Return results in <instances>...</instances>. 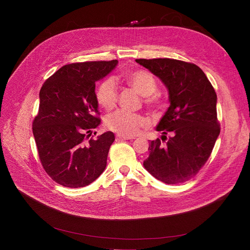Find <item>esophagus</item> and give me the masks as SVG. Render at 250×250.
Listing matches in <instances>:
<instances>
[{
  "mask_svg": "<svg viewBox=\"0 0 250 250\" xmlns=\"http://www.w3.org/2000/svg\"><path fill=\"white\" fill-rule=\"evenodd\" d=\"M117 140H134V137H127V136H122V135H117L116 136Z\"/></svg>",
  "mask_w": 250,
  "mask_h": 250,
  "instance_id": "34e87169",
  "label": "esophagus"
}]
</instances>
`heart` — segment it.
Wrapping results in <instances>:
<instances>
[{
	"instance_id": "b5f03b06",
	"label": "heart",
	"mask_w": 250,
	"mask_h": 250,
	"mask_svg": "<svg viewBox=\"0 0 250 250\" xmlns=\"http://www.w3.org/2000/svg\"><path fill=\"white\" fill-rule=\"evenodd\" d=\"M125 80L126 84L137 91L144 101L150 107L158 106L160 98L155 92L157 90V81L155 77L146 70H137L128 73ZM98 104L105 109H111L117 102V87L113 78H107L102 81L95 92ZM106 126L122 136H135L140 129L147 127L149 121L145 116L125 110H116L108 114L105 118Z\"/></svg>"
}]
</instances>
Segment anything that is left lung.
<instances>
[{"mask_svg":"<svg viewBox=\"0 0 250 250\" xmlns=\"http://www.w3.org/2000/svg\"><path fill=\"white\" fill-rule=\"evenodd\" d=\"M136 62L164 83L170 102L156 127L164 143L151 141L144 166L167 185L188 181L206 164L220 135L215 89L194 63L173 59ZM169 131L173 137L167 139Z\"/></svg>","mask_w":250,"mask_h":250,"instance_id":"obj_1","label":"left lung"}]
</instances>
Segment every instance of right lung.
Wrapping results in <instances>:
<instances>
[{"instance_id": "1", "label": "right lung", "mask_w": 250, "mask_h": 250, "mask_svg": "<svg viewBox=\"0 0 250 250\" xmlns=\"http://www.w3.org/2000/svg\"><path fill=\"white\" fill-rule=\"evenodd\" d=\"M116 64V60L65 64L39 92L41 102L32 124L38 156L45 172L62 187L89 186L106 167L113 133L96 139L90 136L101 123L95 82Z\"/></svg>"}]
</instances>
